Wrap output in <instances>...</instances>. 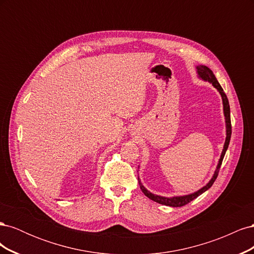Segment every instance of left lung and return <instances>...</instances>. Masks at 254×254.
Masks as SVG:
<instances>
[{
	"mask_svg": "<svg viewBox=\"0 0 254 254\" xmlns=\"http://www.w3.org/2000/svg\"><path fill=\"white\" fill-rule=\"evenodd\" d=\"M196 73H197V76H198L199 79L210 82L212 86L218 91V93L221 96L222 106H224L225 123H226V140H225L224 148H222L220 158L218 160L216 170H215V172H214V174L212 176V178L210 179L209 182L205 184L204 187H202L201 189H199L198 190L194 191V193H190V194H188V195H181V196H173V197H166V196H160V195L152 194L151 191H149L147 189H146L143 186V183L141 182V179L139 178V176H137V181H139L140 189L142 190L144 195L146 197H148L149 199H151V200H153V201H156V202H158L160 204L167 205V206L178 207V206L186 205L189 202H190L191 200H194V199L197 198L198 196H200L201 194H203L205 190H207L213 186L214 181L216 180L217 176H218V172H219V168H220V165H221V162H222V159H224V157L226 155V151L228 149V146H229V143H230V137H231L232 129H231V119H230V106H229V101H228V98H227V95L225 94L224 90H222L219 82L217 81L216 77H215L214 73L206 65H203V64L196 65Z\"/></svg>",
	"mask_w": 254,
	"mask_h": 254,
	"instance_id": "left-lung-1",
	"label": "left lung"
}]
</instances>
